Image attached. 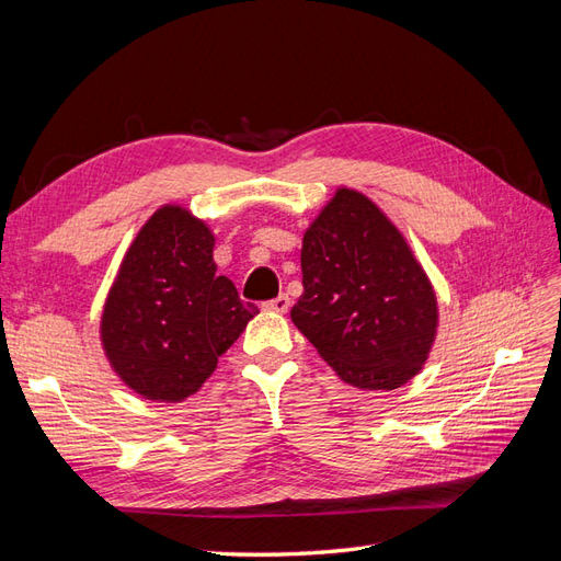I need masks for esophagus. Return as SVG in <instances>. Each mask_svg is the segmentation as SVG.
Listing matches in <instances>:
<instances>
[{"label": "esophagus", "instance_id": "obj_1", "mask_svg": "<svg viewBox=\"0 0 561 561\" xmlns=\"http://www.w3.org/2000/svg\"><path fill=\"white\" fill-rule=\"evenodd\" d=\"M264 307L268 309V311H276V313H285L287 309H290V297L287 295H278V297H274V299H268Z\"/></svg>", "mask_w": 561, "mask_h": 561}]
</instances>
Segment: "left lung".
Masks as SVG:
<instances>
[{
	"label": "left lung",
	"mask_w": 561,
	"mask_h": 561,
	"mask_svg": "<svg viewBox=\"0 0 561 561\" xmlns=\"http://www.w3.org/2000/svg\"><path fill=\"white\" fill-rule=\"evenodd\" d=\"M304 295L290 316L346 383L393 390L419 375L437 330L426 271L367 196L336 190L301 245Z\"/></svg>",
	"instance_id": "obj_1"
}]
</instances>
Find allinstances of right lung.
I'll use <instances>...</instances> for the list:
<instances>
[{
    "label": "right lung",
    "instance_id": "1",
    "mask_svg": "<svg viewBox=\"0 0 561 561\" xmlns=\"http://www.w3.org/2000/svg\"><path fill=\"white\" fill-rule=\"evenodd\" d=\"M215 236L180 206H163L135 236L105 301L103 346L118 377L147 400L180 402L203 386L248 320L213 262Z\"/></svg>",
    "mask_w": 561,
    "mask_h": 561
}]
</instances>
